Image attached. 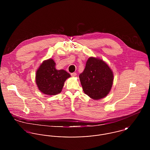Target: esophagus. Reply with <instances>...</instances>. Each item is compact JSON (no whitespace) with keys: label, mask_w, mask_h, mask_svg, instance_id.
<instances>
[{"label":"esophagus","mask_w":150,"mask_h":150,"mask_svg":"<svg viewBox=\"0 0 150 150\" xmlns=\"http://www.w3.org/2000/svg\"><path fill=\"white\" fill-rule=\"evenodd\" d=\"M71 76H72V77H75V76H76L77 75V74L75 72H73V73L71 74Z\"/></svg>","instance_id":"obj_1"}]
</instances>
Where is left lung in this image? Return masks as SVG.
Segmentation results:
<instances>
[{
    "label": "left lung",
    "mask_w": 150,
    "mask_h": 150,
    "mask_svg": "<svg viewBox=\"0 0 150 150\" xmlns=\"http://www.w3.org/2000/svg\"><path fill=\"white\" fill-rule=\"evenodd\" d=\"M84 92L94 100L102 99L110 92L114 81L112 70L104 61L89 57L83 72L79 75Z\"/></svg>",
    "instance_id": "obj_1"
}]
</instances>
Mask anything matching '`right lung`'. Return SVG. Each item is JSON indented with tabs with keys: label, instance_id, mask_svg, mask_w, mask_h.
I'll use <instances>...</instances> for the list:
<instances>
[{
	"label": "right lung",
	"instance_id": "obj_1",
	"mask_svg": "<svg viewBox=\"0 0 150 150\" xmlns=\"http://www.w3.org/2000/svg\"><path fill=\"white\" fill-rule=\"evenodd\" d=\"M53 59L44 61L36 72V84L42 93L53 96L61 93L64 81L71 75L64 70H58Z\"/></svg>",
	"mask_w": 150,
	"mask_h": 150
}]
</instances>
